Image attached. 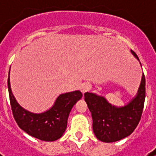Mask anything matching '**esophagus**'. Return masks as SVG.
<instances>
[{"label": "esophagus", "instance_id": "obj_1", "mask_svg": "<svg viewBox=\"0 0 156 156\" xmlns=\"http://www.w3.org/2000/svg\"><path fill=\"white\" fill-rule=\"evenodd\" d=\"M91 89V85L87 84V83H83L81 86V91L82 94H85L87 91H89Z\"/></svg>", "mask_w": 156, "mask_h": 156}]
</instances>
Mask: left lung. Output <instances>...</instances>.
<instances>
[{
    "instance_id": "1",
    "label": "left lung",
    "mask_w": 156,
    "mask_h": 156,
    "mask_svg": "<svg viewBox=\"0 0 156 156\" xmlns=\"http://www.w3.org/2000/svg\"><path fill=\"white\" fill-rule=\"evenodd\" d=\"M131 54L139 61L135 52L131 50ZM145 93V76L142 74L135 96L123 106L111 104L104 96L97 94H84V100L92 115L93 130L96 138L109 143L131 135L141 120Z\"/></svg>"
}]
</instances>
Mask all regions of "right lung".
I'll return each instance as SVG.
<instances>
[{
	"label": "right lung",
	"instance_id": "obj_1",
	"mask_svg": "<svg viewBox=\"0 0 156 156\" xmlns=\"http://www.w3.org/2000/svg\"><path fill=\"white\" fill-rule=\"evenodd\" d=\"M9 70L8 87L12 112L18 126L27 135L41 141H54L60 139L67 129L69 113L75 103L82 97L79 90L61 94L54 105L41 113H33L25 109L17 102L10 85Z\"/></svg>",
	"mask_w": 156,
	"mask_h": 156
}]
</instances>
